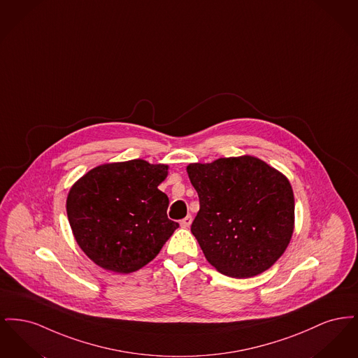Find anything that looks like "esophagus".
Listing matches in <instances>:
<instances>
[{
	"instance_id": "obj_1",
	"label": "esophagus",
	"mask_w": 358,
	"mask_h": 358,
	"mask_svg": "<svg viewBox=\"0 0 358 358\" xmlns=\"http://www.w3.org/2000/svg\"><path fill=\"white\" fill-rule=\"evenodd\" d=\"M180 224H181V227H182V228H189V227H190V224H192V216H190V215H187V217H185V219H182Z\"/></svg>"
}]
</instances>
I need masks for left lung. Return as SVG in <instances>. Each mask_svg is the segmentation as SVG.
Instances as JSON below:
<instances>
[{
    "label": "left lung",
    "mask_w": 358,
    "mask_h": 358,
    "mask_svg": "<svg viewBox=\"0 0 358 358\" xmlns=\"http://www.w3.org/2000/svg\"><path fill=\"white\" fill-rule=\"evenodd\" d=\"M200 200L190 231L219 273L251 278L283 255L294 231V193L280 171L252 157L190 164Z\"/></svg>",
    "instance_id": "obj_1"
}]
</instances>
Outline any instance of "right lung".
I'll use <instances>...</instances> for the list:
<instances>
[{"label": "right lung", "mask_w": 358, "mask_h": 358, "mask_svg": "<svg viewBox=\"0 0 358 358\" xmlns=\"http://www.w3.org/2000/svg\"><path fill=\"white\" fill-rule=\"evenodd\" d=\"M168 165L143 159L104 164L78 180L67 197L76 243L95 264L134 273L152 262L178 228L168 219V196L158 185Z\"/></svg>", "instance_id": "add662e5"}]
</instances>
